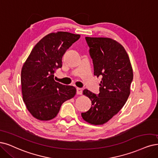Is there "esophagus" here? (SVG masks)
Returning a JSON list of instances; mask_svg holds the SVG:
<instances>
[{"instance_id": "obj_1", "label": "esophagus", "mask_w": 158, "mask_h": 158, "mask_svg": "<svg viewBox=\"0 0 158 158\" xmlns=\"http://www.w3.org/2000/svg\"><path fill=\"white\" fill-rule=\"evenodd\" d=\"M77 94H79V95H81V94H83V89H81V88H77Z\"/></svg>"}]
</instances>
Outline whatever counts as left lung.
Segmentation results:
<instances>
[{"label":"left lung","instance_id":"left-lung-1","mask_svg":"<svg viewBox=\"0 0 158 158\" xmlns=\"http://www.w3.org/2000/svg\"><path fill=\"white\" fill-rule=\"evenodd\" d=\"M85 39L90 48L94 75L102 79L98 95L87 89L83 90V94L91 100L92 106L81 116L91 124L102 125L125 105L130 94L133 69L127 52L116 40L109 38Z\"/></svg>","mask_w":158,"mask_h":158}]
</instances>
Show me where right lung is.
Instances as JSON below:
<instances>
[{"instance_id":"add662e5","label":"right lung","mask_w":158,"mask_h":158,"mask_svg":"<svg viewBox=\"0 0 158 158\" xmlns=\"http://www.w3.org/2000/svg\"><path fill=\"white\" fill-rule=\"evenodd\" d=\"M79 34L67 32L46 35L34 47L21 69L23 100L30 113L40 120L56 117L62 104L74 97L76 89L54 80L62 58Z\"/></svg>"}]
</instances>
